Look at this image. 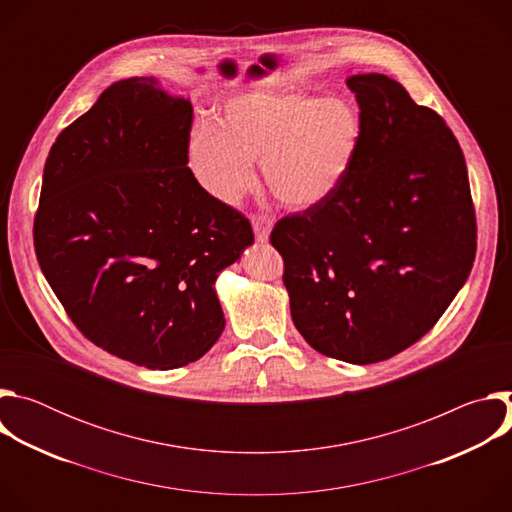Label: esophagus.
Instances as JSON below:
<instances>
[{"mask_svg":"<svg viewBox=\"0 0 512 512\" xmlns=\"http://www.w3.org/2000/svg\"><path fill=\"white\" fill-rule=\"evenodd\" d=\"M251 223H253V231H255V239L259 243H265L269 239V233L273 229V218L267 214H253L251 216Z\"/></svg>","mask_w":512,"mask_h":512,"instance_id":"obj_1","label":"esophagus"}]
</instances>
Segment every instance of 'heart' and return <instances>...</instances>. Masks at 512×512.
I'll use <instances>...</instances> for the list:
<instances>
[{
	"label": "heart",
	"mask_w": 512,
	"mask_h": 512,
	"mask_svg": "<svg viewBox=\"0 0 512 512\" xmlns=\"http://www.w3.org/2000/svg\"><path fill=\"white\" fill-rule=\"evenodd\" d=\"M360 137V113L344 99L249 93L231 99L216 123L196 127L188 162L204 190L227 204L255 182L253 164H263L279 202L308 208L340 186Z\"/></svg>",
	"instance_id": "1"
}]
</instances>
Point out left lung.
Wrapping results in <instances>:
<instances>
[{
  "label": "left lung",
  "instance_id": "left-lung-1",
  "mask_svg": "<svg viewBox=\"0 0 512 512\" xmlns=\"http://www.w3.org/2000/svg\"><path fill=\"white\" fill-rule=\"evenodd\" d=\"M346 85L362 121L356 158L328 198L283 216L269 241L306 342L371 364L415 344L452 304L476 257V214L440 115L379 72Z\"/></svg>",
  "mask_w": 512,
  "mask_h": 512
}]
</instances>
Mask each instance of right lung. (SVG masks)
Listing matches in <instances>:
<instances>
[{
	"instance_id": "right-lung-1",
	"label": "right lung",
	"mask_w": 512,
	"mask_h": 512,
	"mask_svg": "<svg viewBox=\"0 0 512 512\" xmlns=\"http://www.w3.org/2000/svg\"><path fill=\"white\" fill-rule=\"evenodd\" d=\"M192 105L154 77L113 83L50 148L34 247L68 318L99 348L170 371L206 354L225 316L214 281L253 243L188 168Z\"/></svg>"
}]
</instances>
